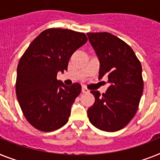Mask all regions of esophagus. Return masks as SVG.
Wrapping results in <instances>:
<instances>
[{
	"instance_id": "obj_1",
	"label": "esophagus",
	"mask_w": 160,
	"mask_h": 160,
	"mask_svg": "<svg viewBox=\"0 0 160 160\" xmlns=\"http://www.w3.org/2000/svg\"><path fill=\"white\" fill-rule=\"evenodd\" d=\"M82 92L83 93H88V92H89L90 91L88 89V88H85V87H82Z\"/></svg>"
}]
</instances>
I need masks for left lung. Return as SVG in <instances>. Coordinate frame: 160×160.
Listing matches in <instances>:
<instances>
[{
	"label": "left lung",
	"mask_w": 160,
	"mask_h": 160,
	"mask_svg": "<svg viewBox=\"0 0 160 160\" xmlns=\"http://www.w3.org/2000/svg\"><path fill=\"white\" fill-rule=\"evenodd\" d=\"M99 62V80L108 78L105 93L92 91L94 105L88 109L92 124L105 132L123 128L132 119L143 92L142 68L132 49L109 32H88Z\"/></svg>",
	"instance_id": "left-lung-1"
}]
</instances>
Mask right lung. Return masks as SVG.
Returning <instances> with one entry per match:
<instances>
[{
    "mask_svg": "<svg viewBox=\"0 0 160 160\" xmlns=\"http://www.w3.org/2000/svg\"><path fill=\"white\" fill-rule=\"evenodd\" d=\"M88 41L82 32L49 28L32 42L18 62L16 95L26 119L42 132H52L66 124L71 107L82 87H68L57 73L68 69V60Z\"/></svg>",
    "mask_w": 160,
    "mask_h": 160,
    "instance_id": "obj_1",
    "label": "right lung"
}]
</instances>
